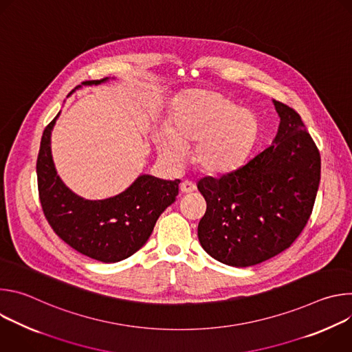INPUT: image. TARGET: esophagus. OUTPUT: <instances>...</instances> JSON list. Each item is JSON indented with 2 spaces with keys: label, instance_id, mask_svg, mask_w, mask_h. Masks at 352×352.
Returning a JSON list of instances; mask_svg holds the SVG:
<instances>
[{
  "label": "esophagus",
  "instance_id": "obj_1",
  "mask_svg": "<svg viewBox=\"0 0 352 352\" xmlns=\"http://www.w3.org/2000/svg\"><path fill=\"white\" fill-rule=\"evenodd\" d=\"M179 189H181L182 193H189V192H192L195 189V185L190 181H182L181 185H179Z\"/></svg>",
  "mask_w": 352,
  "mask_h": 352
}]
</instances>
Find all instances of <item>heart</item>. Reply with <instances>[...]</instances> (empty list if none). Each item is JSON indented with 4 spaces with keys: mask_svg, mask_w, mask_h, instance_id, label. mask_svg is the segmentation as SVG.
<instances>
[{
    "mask_svg": "<svg viewBox=\"0 0 352 352\" xmlns=\"http://www.w3.org/2000/svg\"><path fill=\"white\" fill-rule=\"evenodd\" d=\"M255 136V120L246 110L213 90H193L175 106L171 126L156 133V144L171 162L181 163L186 144L195 143L193 160L206 171H221L235 164Z\"/></svg>",
    "mask_w": 352,
    "mask_h": 352,
    "instance_id": "b5f03b06",
    "label": "heart"
}]
</instances>
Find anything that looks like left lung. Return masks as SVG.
<instances>
[{
    "label": "left lung",
    "mask_w": 352,
    "mask_h": 352,
    "mask_svg": "<svg viewBox=\"0 0 352 352\" xmlns=\"http://www.w3.org/2000/svg\"><path fill=\"white\" fill-rule=\"evenodd\" d=\"M280 126L273 144L197 189L206 213L199 242L216 261L246 267L289 248L305 228L320 182V153L299 114L274 100Z\"/></svg>",
    "instance_id": "8db88e82"
}]
</instances>
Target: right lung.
Listing matches in <instances>:
<instances>
[{"mask_svg":"<svg viewBox=\"0 0 352 352\" xmlns=\"http://www.w3.org/2000/svg\"><path fill=\"white\" fill-rule=\"evenodd\" d=\"M104 80H86L83 85H98ZM57 118L58 116L43 132L36 164L38 197L45 220L79 254L104 263L124 261L146 243L160 214L174 204L181 181L140 175L114 197H79L63 184L53 163L50 136Z\"/></svg>","mask_w":352,"mask_h":352,"instance_id":"right-lung-1","label":"right lung"}]
</instances>
